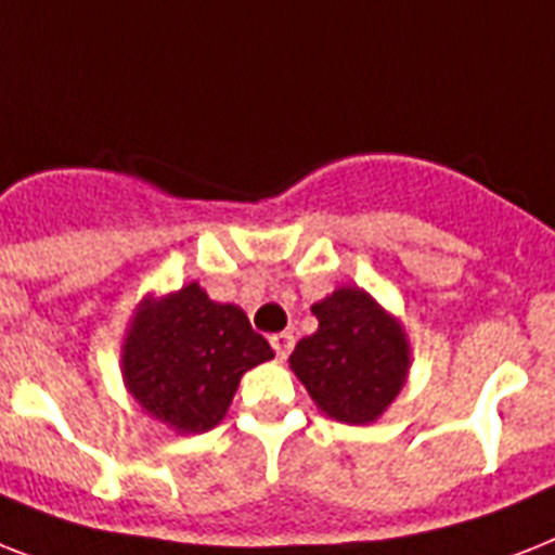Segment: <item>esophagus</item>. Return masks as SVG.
Listing matches in <instances>:
<instances>
[{"label": "esophagus", "mask_w": 555, "mask_h": 555, "mask_svg": "<svg viewBox=\"0 0 555 555\" xmlns=\"http://www.w3.org/2000/svg\"><path fill=\"white\" fill-rule=\"evenodd\" d=\"M272 349L274 354H278V360H286L288 354H292V346H295V337L288 332H281V334H272Z\"/></svg>", "instance_id": "1"}]
</instances>
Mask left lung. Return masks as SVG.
Listing matches in <instances>:
<instances>
[{
	"label": "left lung",
	"mask_w": 555,
	"mask_h": 555,
	"mask_svg": "<svg viewBox=\"0 0 555 555\" xmlns=\"http://www.w3.org/2000/svg\"><path fill=\"white\" fill-rule=\"evenodd\" d=\"M311 311L318 332L288 357L295 377L334 423H377L409 383L411 343L402 320L360 286H337Z\"/></svg>",
	"instance_id": "obj_1"
}]
</instances>
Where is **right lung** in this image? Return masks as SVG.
Wrapping results in <instances>:
<instances>
[{"label": "right lung", "mask_w": 555, "mask_h": 555, "mask_svg": "<svg viewBox=\"0 0 555 555\" xmlns=\"http://www.w3.org/2000/svg\"><path fill=\"white\" fill-rule=\"evenodd\" d=\"M272 357L241 306L215 304L192 281L141 297L121 340V379L144 414L186 437L221 423L241 377Z\"/></svg>", "instance_id": "add662e5"}]
</instances>
